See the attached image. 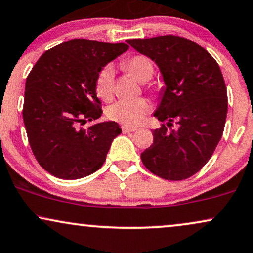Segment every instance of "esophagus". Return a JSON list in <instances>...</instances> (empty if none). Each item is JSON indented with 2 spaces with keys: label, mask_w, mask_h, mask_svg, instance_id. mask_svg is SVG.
Segmentation results:
<instances>
[{
  "label": "esophagus",
  "mask_w": 253,
  "mask_h": 253,
  "mask_svg": "<svg viewBox=\"0 0 253 253\" xmlns=\"http://www.w3.org/2000/svg\"><path fill=\"white\" fill-rule=\"evenodd\" d=\"M121 129H123L124 133H130L136 130V127H129V126H126V125H124V126L121 127Z\"/></svg>",
  "instance_id": "esophagus-1"
}]
</instances>
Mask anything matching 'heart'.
<instances>
[{"instance_id":"1","label":"heart","mask_w":253,"mask_h":253,"mask_svg":"<svg viewBox=\"0 0 253 253\" xmlns=\"http://www.w3.org/2000/svg\"><path fill=\"white\" fill-rule=\"evenodd\" d=\"M123 67L133 78L140 82H146L154 73L153 62L144 55H135L124 61ZM96 94L103 101H111L114 96V68L106 66L96 79ZM148 112L150 103L145 99L118 101L109 106L107 115L112 120L126 126H136L144 121Z\"/></svg>"}]
</instances>
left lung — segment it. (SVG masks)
I'll use <instances>...</instances> for the list:
<instances>
[{
	"label": "left lung",
	"instance_id": "8db88e82",
	"mask_svg": "<svg viewBox=\"0 0 253 253\" xmlns=\"http://www.w3.org/2000/svg\"><path fill=\"white\" fill-rule=\"evenodd\" d=\"M127 43L157 63L165 84L154 117L166 124L153 130L142 164L166 180L190 178L210 160L224 132L227 93L219 65L208 50L180 36ZM173 121L179 128L169 131Z\"/></svg>",
	"mask_w": 253,
	"mask_h": 253
}]
</instances>
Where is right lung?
<instances>
[{
    "mask_svg": "<svg viewBox=\"0 0 253 253\" xmlns=\"http://www.w3.org/2000/svg\"><path fill=\"white\" fill-rule=\"evenodd\" d=\"M128 48L125 43L69 40L42 54L30 71L24 126L36 160L51 175L74 180L103 165L120 126L103 121L84 129L81 125L101 117L96 79Z\"/></svg>",
    "mask_w": 253,
    "mask_h": 253,
    "instance_id": "add662e5",
    "label": "right lung"
}]
</instances>
